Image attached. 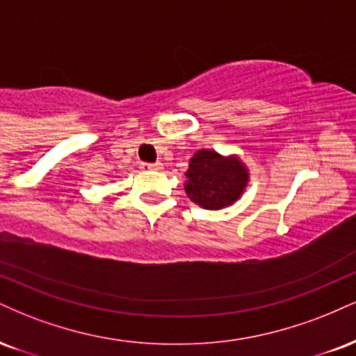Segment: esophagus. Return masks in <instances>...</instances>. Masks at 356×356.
<instances>
[{"mask_svg": "<svg viewBox=\"0 0 356 356\" xmlns=\"http://www.w3.org/2000/svg\"><path fill=\"white\" fill-rule=\"evenodd\" d=\"M140 169L143 170H162L164 169V164H162V162H156V164H140Z\"/></svg>", "mask_w": 356, "mask_h": 356, "instance_id": "obj_1", "label": "esophagus"}]
</instances>
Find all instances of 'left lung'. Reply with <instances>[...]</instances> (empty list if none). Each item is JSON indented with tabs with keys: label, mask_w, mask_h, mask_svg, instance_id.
Wrapping results in <instances>:
<instances>
[{
	"label": "left lung",
	"mask_w": 356,
	"mask_h": 356,
	"mask_svg": "<svg viewBox=\"0 0 356 356\" xmlns=\"http://www.w3.org/2000/svg\"><path fill=\"white\" fill-rule=\"evenodd\" d=\"M250 174L237 154L222 156L213 149H199L189 161L184 189L192 202L220 211L241 199Z\"/></svg>",
	"instance_id": "1"
}]
</instances>
